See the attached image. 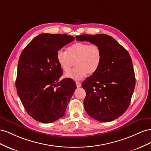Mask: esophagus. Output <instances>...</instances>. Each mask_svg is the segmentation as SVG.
Instances as JSON below:
<instances>
[{"instance_id":"esophagus-1","label":"esophagus","mask_w":151,"mask_h":151,"mask_svg":"<svg viewBox=\"0 0 151 151\" xmlns=\"http://www.w3.org/2000/svg\"><path fill=\"white\" fill-rule=\"evenodd\" d=\"M76 87H80L81 86V84L79 81H76Z\"/></svg>"}]
</instances>
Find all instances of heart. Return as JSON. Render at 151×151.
I'll use <instances>...</instances> for the list:
<instances>
[{
	"mask_svg": "<svg viewBox=\"0 0 151 151\" xmlns=\"http://www.w3.org/2000/svg\"><path fill=\"white\" fill-rule=\"evenodd\" d=\"M57 60L64 72H68L76 62V68L67 73L65 77L74 80L82 79L86 75H92L98 70L102 62V51L96 44L78 42L71 45L66 52L59 50Z\"/></svg>",
	"mask_w": 151,
	"mask_h": 151,
	"instance_id": "1",
	"label": "heart"
}]
</instances>
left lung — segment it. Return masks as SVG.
Returning <instances> with one entry per match:
<instances>
[{"label":"left lung","mask_w":151,"mask_h":151,"mask_svg":"<svg viewBox=\"0 0 151 151\" xmlns=\"http://www.w3.org/2000/svg\"><path fill=\"white\" fill-rule=\"evenodd\" d=\"M76 40L99 45L102 55L98 70L81 84L86 92L85 111L97 121H113L127 111L134 91L135 76L130 55L106 34H84L76 36Z\"/></svg>","instance_id":"obj_1"}]
</instances>
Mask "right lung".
Instances as JSON below:
<instances>
[{
	"mask_svg": "<svg viewBox=\"0 0 151 151\" xmlns=\"http://www.w3.org/2000/svg\"><path fill=\"white\" fill-rule=\"evenodd\" d=\"M75 40L66 34L42 33L30 42L19 59L16 87L27 113L49 123L65 114L76 86L73 80L59 81L63 70L57 52Z\"/></svg>",
	"mask_w": 151,
	"mask_h": 151,
	"instance_id": "add662e5",
	"label": "right lung"
}]
</instances>
